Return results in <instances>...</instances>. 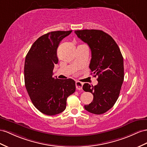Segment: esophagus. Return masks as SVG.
<instances>
[{
  "mask_svg": "<svg viewBox=\"0 0 147 147\" xmlns=\"http://www.w3.org/2000/svg\"><path fill=\"white\" fill-rule=\"evenodd\" d=\"M82 85H83V83L80 81L76 82V87L78 90H81L82 89Z\"/></svg>",
  "mask_w": 147,
  "mask_h": 147,
  "instance_id": "obj_1",
  "label": "esophagus"
}]
</instances>
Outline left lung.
<instances>
[{
	"mask_svg": "<svg viewBox=\"0 0 147 147\" xmlns=\"http://www.w3.org/2000/svg\"><path fill=\"white\" fill-rule=\"evenodd\" d=\"M74 33L91 50L89 68L94 76H98L96 86L85 83L82 89L91 92L93 101L85 105V109L102 114L111 109L117 100L124 78L123 59L117 44L112 36L99 30H82Z\"/></svg>",
	"mask_w": 147,
	"mask_h": 147,
	"instance_id": "1",
	"label": "left lung"
}]
</instances>
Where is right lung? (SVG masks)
I'll list each match as a JSON object with an SVG mask.
<instances>
[{
	"instance_id": "add662e5",
	"label": "right lung",
	"mask_w": 147,
	"mask_h": 147,
	"mask_svg": "<svg viewBox=\"0 0 147 147\" xmlns=\"http://www.w3.org/2000/svg\"><path fill=\"white\" fill-rule=\"evenodd\" d=\"M71 32L55 31L41 36L25 58L24 80L27 92L34 106L48 115L65 111L67 97L76 90L74 80L53 77L55 65L58 63L57 48Z\"/></svg>"
}]
</instances>
